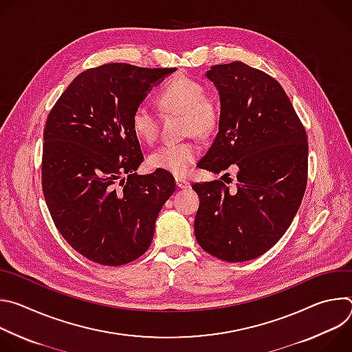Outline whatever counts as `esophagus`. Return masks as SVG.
Wrapping results in <instances>:
<instances>
[{
  "mask_svg": "<svg viewBox=\"0 0 352 352\" xmlns=\"http://www.w3.org/2000/svg\"><path fill=\"white\" fill-rule=\"evenodd\" d=\"M175 184H177V186H178L179 189H188V188H190V184H189L186 179L179 178V177L175 178Z\"/></svg>",
  "mask_w": 352,
  "mask_h": 352,
  "instance_id": "1",
  "label": "esophagus"
}]
</instances>
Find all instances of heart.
Instances as JSON below:
<instances>
[{
    "label": "heart",
    "instance_id": "obj_1",
    "mask_svg": "<svg viewBox=\"0 0 352 352\" xmlns=\"http://www.w3.org/2000/svg\"><path fill=\"white\" fill-rule=\"evenodd\" d=\"M159 104L166 113H178L185 117V132L188 135L208 136L219 121L216 106L206 97L205 87L199 82L178 76L170 80L159 94ZM135 135L146 143H152L159 133V118L147 103H140L131 118ZM200 155L197 144L166 143L148 156V164L174 175H185Z\"/></svg>",
    "mask_w": 352,
    "mask_h": 352
}]
</instances>
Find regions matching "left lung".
<instances>
[{
  "instance_id": "obj_1",
  "label": "left lung",
  "mask_w": 352,
  "mask_h": 352,
  "mask_svg": "<svg viewBox=\"0 0 352 352\" xmlns=\"http://www.w3.org/2000/svg\"><path fill=\"white\" fill-rule=\"evenodd\" d=\"M205 76L219 91L220 120L199 168L220 174L234 164L236 185L219 179L192 185L199 195L195 236L224 262L252 261L284 235L302 202L307 133L270 75L234 61L213 65Z\"/></svg>"
}]
</instances>
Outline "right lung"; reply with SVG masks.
<instances>
[{"mask_svg": "<svg viewBox=\"0 0 352 352\" xmlns=\"http://www.w3.org/2000/svg\"><path fill=\"white\" fill-rule=\"evenodd\" d=\"M175 71L122 63L87 69L48 114L41 164L45 204L60 234L91 262L121 266L142 256L175 190L167 171L135 173L143 155L131 124L147 93Z\"/></svg>", "mask_w": 352, "mask_h": 352, "instance_id": "obj_1", "label": "right lung"}]
</instances>
